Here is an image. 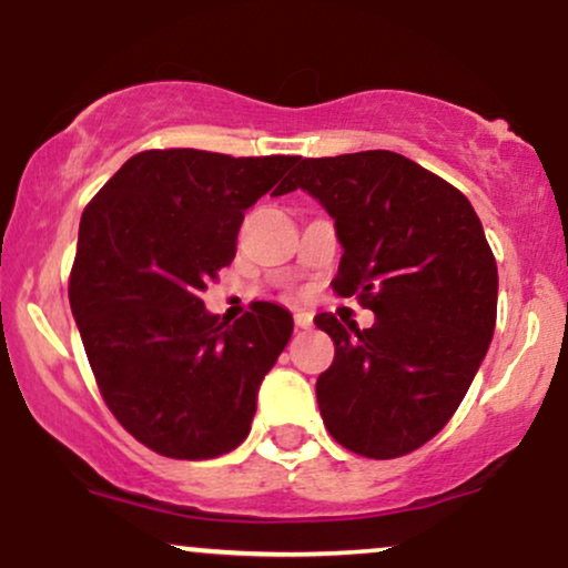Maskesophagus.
Wrapping results in <instances>:
<instances>
[{
  "label": "esophagus",
  "mask_w": 568,
  "mask_h": 568,
  "mask_svg": "<svg viewBox=\"0 0 568 568\" xmlns=\"http://www.w3.org/2000/svg\"><path fill=\"white\" fill-rule=\"evenodd\" d=\"M293 323H296V328H312V315L310 312H296Z\"/></svg>",
  "instance_id": "obj_1"
}]
</instances>
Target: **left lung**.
Wrapping results in <instances>:
<instances>
[{"label":"left lung","mask_w":568,"mask_h":568,"mask_svg":"<svg viewBox=\"0 0 568 568\" xmlns=\"http://www.w3.org/2000/svg\"><path fill=\"white\" fill-rule=\"evenodd\" d=\"M291 186L334 219V291L376 315L363 331L315 317L336 347L315 387L325 427L371 459L414 452L459 408L494 336L499 277L478 213L387 149L302 160Z\"/></svg>","instance_id":"8db88e82"}]
</instances>
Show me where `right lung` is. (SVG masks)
<instances>
[{
    "instance_id": "1",
    "label": "right lung",
    "mask_w": 568,
    "mask_h": 568,
    "mask_svg": "<svg viewBox=\"0 0 568 568\" xmlns=\"http://www.w3.org/2000/svg\"><path fill=\"white\" fill-rule=\"evenodd\" d=\"M298 158L154 149L130 158L84 207L69 302L103 400L173 459H213L251 433L256 397L293 334L256 302L221 323L202 291L237 253L245 211L288 194Z\"/></svg>"
}]
</instances>
